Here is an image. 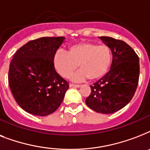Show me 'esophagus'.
Listing matches in <instances>:
<instances>
[{
    "label": "esophagus",
    "instance_id": "obj_1",
    "mask_svg": "<svg viewBox=\"0 0 150 150\" xmlns=\"http://www.w3.org/2000/svg\"><path fill=\"white\" fill-rule=\"evenodd\" d=\"M82 86L81 85H75V84H70V87H75V88H80Z\"/></svg>",
    "mask_w": 150,
    "mask_h": 150
}]
</instances>
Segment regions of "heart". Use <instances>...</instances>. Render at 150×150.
I'll use <instances>...</instances> for the list:
<instances>
[{
	"label": "heart",
	"instance_id": "heart-1",
	"mask_svg": "<svg viewBox=\"0 0 150 150\" xmlns=\"http://www.w3.org/2000/svg\"><path fill=\"white\" fill-rule=\"evenodd\" d=\"M111 61V50L107 46L81 42L70 46L68 53L57 52L54 57V66L59 75L69 78L79 64L81 69L73 75V80L82 81L87 78L97 80L107 72Z\"/></svg>",
	"mask_w": 150,
	"mask_h": 150
}]
</instances>
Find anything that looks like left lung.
I'll use <instances>...</instances> for the list:
<instances>
[{"mask_svg": "<svg viewBox=\"0 0 150 150\" xmlns=\"http://www.w3.org/2000/svg\"><path fill=\"white\" fill-rule=\"evenodd\" d=\"M99 38L110 49V69L91 88L86 103L97 113L113 114L125 107L132 99L139 78V59L125 42L100 36Z\"/></svg>", "mask_w": 150, "mask_h": 150, "instance_id": "left-lung-1", "label": "left lung"}]
</instances>
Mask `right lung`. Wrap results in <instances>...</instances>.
<instances>
[{
  "mask_svg": "<svg viewBox=\"0 0 150 150\" xmlns=\"http://www.w3.org/2000/svg\"><path fill=\"white\" fill-rule=\"evenodd\" d=\"M65 38L41 37L25 43L14 54L8 83L18 104L29 114L47 116L54 113L69 88L57 73L54 57Z\"/></svg>",
  "mask_w": 150,
  "mask_h": 150,
  "instance_id": "add662e5",
  "label": "right lung"
}]
</instances>
